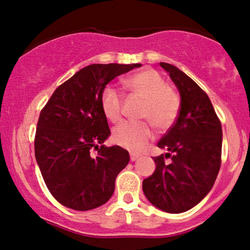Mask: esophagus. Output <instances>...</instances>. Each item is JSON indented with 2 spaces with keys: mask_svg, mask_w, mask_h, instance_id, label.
Instances as JSON below:
<instances>
[{
  "mask_svg": "<svg viewBox=\"0 0 250 250\" xmlns=\"http://www.w3.org/2000/svg\"><path fill=\"white\" fill-rule=\"evenodd\" d=\"M130 159H131V161H136V160H138V159H139V154H137V153H130Z\"/></svg>",
  "mask_w": 250,
  "mask_h": 250,
  "instance_id": "obj_1",
  "label": "esophagus"
}]
</instances>
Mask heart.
<instances>
[{"label": "heart", "instance_id": "heart-1", "mask_svg": "<svg viewBox=\"0 0 250 250\" xmlns=\"http://www.w3.org/2000/svg\"><path fill=\"white\" fill-rule=\"evenodd\" d=\"M132 93L144 99L140 117L149 120L157 130L166 131L174 124L180 111V98L169 89L165 78L153 69H145L125 79ZM103 113L110 122L122 117L123 96L113 86L104 87L101 95ZM153 137L147 122H124L114 127L112 139L117 145L130 151H140Z\"/></svg>", "mask_w": 250, "mask_h": 250}]
</instances>
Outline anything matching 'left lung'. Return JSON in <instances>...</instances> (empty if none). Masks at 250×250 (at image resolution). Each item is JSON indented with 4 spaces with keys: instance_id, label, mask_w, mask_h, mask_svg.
Returning a JSON list of instances; mask_svg holds the SVG:
<instances>
[{
    "instance_id": "left-lung-1",
    "label": "left lung",
    "mask_w": 250,
    "mask_h": 250,
    "mask_svg": "<svg viewBox=\"0 0 250 250\" xmlns=\"http://www.w3.org/2000/svg\"><path fill=\"white\" fill-rule=\"evenodd\" d=\"M160 65L178 87L180 111L158 143L168 153L153 157L155 171L143 181V190L153 206L178 214L196 206L212 189L221 166L222 128L207 93L177 66Z\"/></svg>"
}]
</instances>
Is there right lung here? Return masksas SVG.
<instances>
[{
  "mask_svg": "<svg viewBox=\"0 0 250 250\" xmlns=\"http://www.w3.org/2000/svg\"><path fill=\"white\" fill-rule=\"evenodd\" d=\"M142 64H91L60 85L38 118L35 157L51 195L63 206L90 210L108 201L117 175L130 161L120 146L106 147L111 132L101 107L104 87ZM96 148L99 153L90 155Z\"/></svg>",
  "mask_w": 250,
  "mask_h": 250,
  "instance_id": "add662e5",
  "label": "right lung"
}]
</instances>
